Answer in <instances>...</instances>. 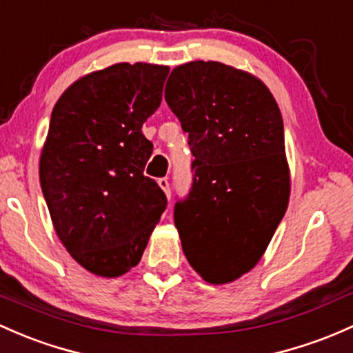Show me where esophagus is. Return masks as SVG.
Returning <instances> with one entry per match:
<instances>
[{
  "label": "esophagus",
  "instance_id": "1",
  "mask_svg": "<svg viewBox=\"0 0 353 353\" xmlns=\"http://www.w3.org/2000/svg\"><path fill=\"white\" fill-rule=\"evenodd\" d=\"M158 185H160V187L163 188V192L166 193V195L170 196V180L166 176H163V178H158Z\"/></svg>",
  "mask_w": 353,
  "mask_h": 353
}]
</instances>
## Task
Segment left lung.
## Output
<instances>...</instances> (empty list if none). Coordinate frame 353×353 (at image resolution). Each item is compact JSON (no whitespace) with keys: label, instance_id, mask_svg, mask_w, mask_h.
Wrapping results in <instances>:
<instances>
[{"label":"left lung","instance_id":"8db88e82","mask_svg":"<svg viewBox=\"0 0 353 353\" xmlns=\"http://www.w3.org/2000/svg\"><path fill=\"white\" fill-rule=\"evenodd\" d=\"M165 99L195 157L173 212L183 252L207 283H230L256 266L286 212L281 112L259 79L203 60L172 70Z\"/></svg>","mask_w":353,"mask_h":353}]
</instances>
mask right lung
Segmentation results:
<instances>
[{"instance_id":"obj_1","label":"right lung","mask_w":353,"mask_h":353,"mask_svg":"<svg viewBox=\"0 0 353 353\" xmlns=\"http://www.w3.org/2000/svg\"><path fill=\"white\" fill-rule=\"evenodd\" d=\"M170 69L116 63L74 82L57 101L40 157V183L70 256L104 278L141 259L166 208L145 166L153 143L143 123L160 108Z\"/></svg>"}]
</instances>
